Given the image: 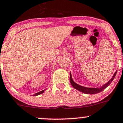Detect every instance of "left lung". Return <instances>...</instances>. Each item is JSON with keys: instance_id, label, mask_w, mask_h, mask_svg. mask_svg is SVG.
Returning <instances> with one entry per match:
<instances>
[{"instance_id": "left-lung-1", "label": "left lung", "mask_w": 123, "mask_h": 123, "mask_svg": "<svg viewBox=\"0 0 123 123\" xmlns=\"http://www.w3.org/2000/svg\"><path fill=\"white\" fill-rule=\"evenodd\" d=\"M117 71H115V73L114 74V75L112 76V77L110 79V80H109L106 84H105L103 86H102L100 88H89V87H83V86H81L78 85V84L75 83L74 81L73 80L71 77V75L70 74V78H69V80H70V83L71 84L72 86L73 87L75 88V89L78 90L79 91L81 92L84 93L86 94H96V93H98L102 91L104 89H105L106 87L108 86L109 85L111 84V83L112 82V80H114V79L115 76L117 74Z\"/></svg>"}]
</instances>
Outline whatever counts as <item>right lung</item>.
<instances>
[{"label": "right lung", "instance_id": "add662e5", "mask_svg": "<svg viewBox=\"0 0 123 123\" xmlns=\"http://www.w3.org/2000/svg\"><path fill=\"white\" fill-rule=\"evenodd\" d=\"M45 90H46V89H45ZM45 90H42V91H40V92H39L37 93H35V94H34V95H33V96H37V95H40V94L43 93L44 92V91H45Z\"/></svg>", "mask_w": 123, "mask_h": 123}]
</instances>
